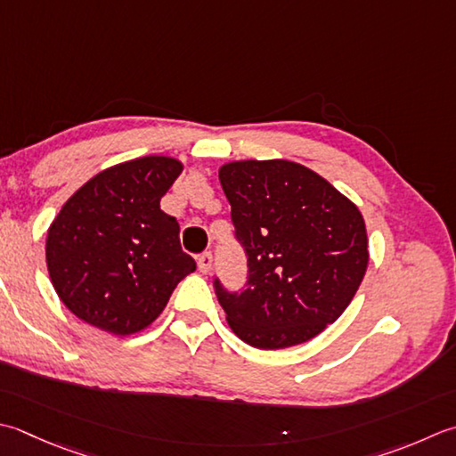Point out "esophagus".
<instances>
[{"instance_id":"34e87169","label":"esophagus","mask_w":456,"mask_h":456,"mask_svg":"<svg viewBox=\"0 0 456 456\" xmlns=\"http://www.w3.org/2000/svg\"><path fill=\"white\" fill-rule=\"evenodd\" d=\"M211 265H213V256H211V253H203V255H200V258H198V269H200V273L208 274V273L211 271Z\"/></svg>"}]
</instances>
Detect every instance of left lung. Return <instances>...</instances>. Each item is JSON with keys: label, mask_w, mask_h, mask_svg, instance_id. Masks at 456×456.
I'll list each match as a JSON object with an SVG mask.
<instances>
[{"label": "left lung", "mask_w": 456, "mask_h": 456, "mask_svg": "<svg viewBox=\"0 0 456 456\" xmlns=\"http://www.w3.org/2000/svg\"><path fill=\"white\" fill-rule=\"evenodd\" d=\"M237 239L248 256L243 292L216 281L235 336L282 350L322 334L350 306L368 271V231L350 198L290 159H237L219 167Z\"/></svg>", "instance_id": "obj_1"}]
</instances>
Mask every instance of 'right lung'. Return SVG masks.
I'll return each instance as SVG.
<instances>
[{
	"mask_svg": "<svg viewBox=\"0 0 456 456\" xmlns=\"http://www.w3.org/2000/svg\"><path fill=\"white\" fill-rule=\"evenodd\" d=\"M183 172L172 156H142L98 172L47 229V271L57 297L102 332H144L177 282L195 271L180 225L159 201Z\"/></svg>",
	"mask_w": 456,
	"mask_h": 456,
	"instance_id": "right-lung-1",
	"label": "right lung"
}]
</instances>
